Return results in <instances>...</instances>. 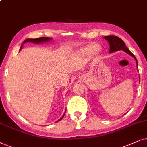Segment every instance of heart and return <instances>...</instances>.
<instances>
[{"label": "heart", "instance_id": "b5f03b06", "mask_svg": "<svg viewBox=\"0 0 147 147\" xmlns=\"http://www.w3.org/2000/svg\"><path fill=\"white\" fill-rule=\"evenodd\" d=\"M97 46V48L95 49H91L90 48V46H88L87 48H83L81 50V52L83 54H86V53H89L90 52L92 55H96L99 52V51H100V47L98 45H96Z\"/></svg>", "mask_w": 147, "mask_h": 147}]
</instances>
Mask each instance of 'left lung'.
<instances>
[{"label":"left lung","instance_id":"left-lung-1","mask_svg":"<svg viewBox=\"0 0 147 147\" xmlns=\"http://www.w3.org/2000/svg\"><path fill=\"white\" fill-rule=\"evenodd\" d=\"M103 38H104L105 40H107V42L109 43V53H112V52H116V51H119V50H123L124 52H126V53L128 54L129 55L132 56V57L134 58L135 60H136V62L137 70H138L137 60H136V58L134 56V54H133L132 52L129 50V49L126 46L124 41H123L122 40H121L120 38H118V37L115 36H105ZM139 78H140V77H139ZM139 82H140V80H139Z\"/></svg>","mask_w":147,"mask_h":147}]
</instances>
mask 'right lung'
<instances>
[{
    "label": "right lung",
    "mask_w": 147,
    "mask_h": 147,
    "mask_svg": "<svg viewBox=\"0 0 147 147\" xmlns=\"http://www.w3.org/2000/svg\"><path fill=\"white\" fill-rule=\"evenodd\" d=\"M52 38H46V37H43V38H36V39H27V40H25L24 42H23L22 45H21V48L20 50H21V49H22L23 48V44H25V43L27 42H31V43H34V44H42V43H45V42H50V41L52 40ZM66 112V111H65ZM65 112L64 113L63 116H62L61 117V118H60L59 120H58L57 122H58V121L61 120L62 118H63V117L64 116V114H65Z\"/></svg>",
    "instance_id": "obj_1"
}]
</instances>
